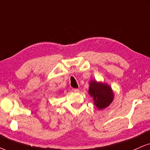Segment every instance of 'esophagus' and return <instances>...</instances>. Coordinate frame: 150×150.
<instances>
[{
	"label": "esophagus",
	"instance_id": "1",
	"mask_svg": "<svg viewBox=\"0 0 150 150\" xmlns=\"http://www.w3.org/2000/svg\"><path fill=\"white\" fill-rule=\"evenodd\" d=\"M73 91L75 92H79V88H74Z\"/></svg>",
	"mask_w": 150,
	"mask_h": 150
}]
</instances>
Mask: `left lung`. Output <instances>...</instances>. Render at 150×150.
<instances>
[{
    "label": "left lung",
    "instance_id": "8db88e82",
    "mask_svg": "<svg viewBox=\"0 0 150 150\" xmlns=\"http://www.w3.org/2000/svg\"><path fill=\"white\" fill-rule=\"evenodd\" d=\"M89 94L93 97L94 103L99 109L106 108L113 99V93L108 85L98 83L92 81L90 83Z\"/></svg>",
    "mask_w": 150,
    "mask_h": 150
}]
</instances>
